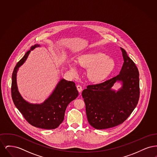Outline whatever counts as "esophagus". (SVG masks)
I'll return each mask as SVG.
<instances>
[{
    "mask_svg": "<svg viewBox=\"0 0 157 157\" xmlns=\"http://www.w3.org/2000/svg\"><path fill=\"white\" fill-rule=\"evenodd\" d=\"M76 88H77V90H78V92H81L82 90V86H81V85H78L77 86H76Z\"/></svg>",
    "mask_w": 157,
    "mask_h": 157,
    "instance_id": "esophagus-1",
    "label": "esophagus"
}]
</instances>
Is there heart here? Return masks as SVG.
Here are the masks:
<instances>
[{"mask_svg":"<svg viewBox=\"0 0 157 157\" xmlns=\"http://www.w3.org/2000/svg\"><path fill=\"white\" fill-rule=\"evenodd\" d=\"M78 64L88 69L87 76L90 81L101 82L107 78L115 67V62L112 57L101 52L88 53L78 58ZM68 67L74 75L78 73V67L75 62H69Z\"/></svg>","mask_w":157,"mask_h":157,"instance_id":"obj_1","label":"heart"}]
</instances>
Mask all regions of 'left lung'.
<instances>
[{
  "label": "left lung",
  "instance_id": "left-lung-1",
  "mask_svg": "<svg viewBox=\"0 0 157 157\" xmlns=\"http://www.w3.org/2000/svg\"><path fill=\"white\" fill-rule=\"evenodd\" d=\"M124 63L120 74L82 91L88 121L92 127L104 129L123 123L134 110L140 98L139 72L126 51L120 48ZM116 82L121 86L112 88Z\"/></svg>",
  "mask_w": 157,
  "mask_h": 157
}]
</instances>
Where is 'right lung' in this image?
I'll return each instance as SVG.
<instances>
[{"mask_svg":"<svg viewBox=\"0 0 157 157\" xmlns=\"http://www.w3.org/2000/svg\"><path fill=\"white\" fill-rule=\"evenodd\" d=\"M40 46L38 44L32 46L14 68L12 76V98L16 107L30 125L42 129H53L63 122L67 105L77 98L79 93L74 82L61 79L43 103L32 104L23 99L17 85V72L30 51Z\"/></svg>","mask_w":157,"mask_h":157,"instance_id":"right-lung-1","label":"right lung"}]
</instances>
